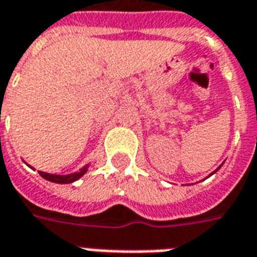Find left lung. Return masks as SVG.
<instances>
[{
    "mask_svg": "<svg viewBox=\"0 0 257 257\" xmlns=\"http://www.w3.org/2000/svg\"><path fill=\"white\" fill-rule=\"evenodd\" d=\"M220 167H221V165H220ZM220 167H219V168H217V169H220ZM217 169H216V171H215V172H217ZM215 172H212V173H210V175H213V173H215Z\"/></svg>",
    "mask_w": 257,
    "mask_h": 257,
    "instance_id": "obj_1",
    "label": "left lung"
}]
</instances>
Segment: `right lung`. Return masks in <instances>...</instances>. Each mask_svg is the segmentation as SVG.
Segmentation results:
<instances>
[{"label": "right lung", "mask_w": 257, "mask_h": 257, "mask_svg": "<svg viewBox=\"0 0 257 257\" xmlns=\"http://www.w3.org/2000/svg\"><path fill=\"white\" fill-rule=\"evenodd\" d=\"M86 171H88V165L82 168L79 172L70 173V175H52V173L41 172V171H40V175H41L44 179H47V180H49V182H52V183L67 184V183H73V182H75V180H78L81 176H84L85 173H86Z\"/></svg>", "instance_id": "add662e5"}]
</instances>
